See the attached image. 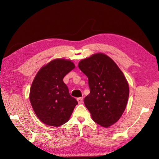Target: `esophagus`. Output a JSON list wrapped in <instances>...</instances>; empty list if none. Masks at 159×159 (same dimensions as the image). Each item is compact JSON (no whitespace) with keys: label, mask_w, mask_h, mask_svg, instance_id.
Wrapping results in <instances>:
<instances>
[{"label":"esophagus","mask_w":159,"mask_h":159,"mask_svg":"<svg viewBox=\"0 0 159 159\" xmlns=\"http://www.w3.org/2000/svg\"><path fill=\"white\" fill-rule=\"evenodd\" d=\"M77 101L79 104H82L83 102V97H79L77 98Z\"/></svg>","instance_id":"1"}]
</instances>
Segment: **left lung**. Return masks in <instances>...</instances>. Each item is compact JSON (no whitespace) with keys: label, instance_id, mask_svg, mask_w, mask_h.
Instances as JSON below:
<instances>
[{"label":"left lung","instance_id":"1","mask_svg":"<svg viewBox=\"0 0 159 159\" xmlns=\"http://www.w3.org/2000/svg\"><path fill=\"white\" fill-rule=\"evenodd\" d=\"M78 66L88 77L90 89L84 104L96 123L108 128L119 120L126 107L128 82L118 66L102 53L81 60Z\"/></svg>","mask_w":159,"mask_h":159}]
</instances>
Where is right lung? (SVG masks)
<instances>
[{
  "label": "right lung",
  "instance_id": "right-lung-1",
  "mask_svg": "<svg viewBox=\"0 0 159 159\" xmlns=\"http://www.w3.org/2000/svg\"><path fill=\"white\" fill-rule=\"evenodd\" d=\"M75 67L70 60L56 58L42 67L32 82L29 97L33 110L48 126L58 127L68 122L78 104L63 82Z\"/></svg>",
  "mask_w": 159,
  "mask_h": 159
}]
</instances>
